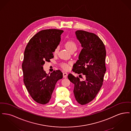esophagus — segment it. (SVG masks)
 <instances>
[{
    "mask_svg": "<svg viewBox=\"0 0 131 131\" xmlns=\"http://www.w3.org/2000/svg\"><path fill=\"white\" fill-rule=\"evenodd\" d=\"M63 77L64 78H66V77L68 76V73H66V72H64L63 73Z\"/></svg>",
    "mask_w": 131,
    "mask_h": 131,
    "instance_id": "obj_1",
    "label": "esophagus"
}]
</instances>
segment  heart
<instances>
[{"instance_id":"heart-1","label":"heart","mask_w":131,"mask_h":131,"mask_svg":"<svg viewBox=\"0 0 131 131\" xmlns=\"http://www.w3.org/2000/svg\"><path fill=\"white\" fill-rule=\"evenodd\" d=\"M65 46L66 47V48L69 50L70 52L73 51V50H76L77 49V45L76 43L72 40H67V41L65 42ZM58 50V47H57L55 48L54 51H53V53L54 54H56ZM71 65V63H62L61 64V66L65 70H68L69 69L70 66Z\"/></svg>"}]
</instances>
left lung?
<instances>
[{"instance_id": "obj_1", "label": "left lung", "mask_w": 131, "mask_h": 131, "mask_svg": "<svg viewBox=\"0 0 131 131\" xmlns=\"http://www.w3.org/2000/svg\"><path fill=\"white\" fill-rule=\"evenodd\" d=\"M75 34L83 49L72 71L83 74L85 79L80 81L71 73L68 78L74 85L73 92L77 102L85 105L95 98L102 85L106 52L104 43L95 34L81 30L76 31Z\"/></svg>"}]
</instances>
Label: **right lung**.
<instances>
[{
  "label": "right lung",
  "mask_w": 131,
  "mask_h": 131,
  "mask_svg": "<svg viewBox=\"0 0 131 131\" xmlns=\"http://www.w3.org/2000/svg\"><path fill=\"white\" fill-rule=\"evenodd\" d=\"M62 30H44L30 40L25 48L22 63L24 83L32 99L45 104L51 98L56 83L63 78L60 70L50 75L43 69L45 62L53 58V51L59 45Z\"/></svg>",
  "instance_id": "1"
}]
</instances>
